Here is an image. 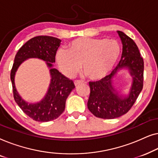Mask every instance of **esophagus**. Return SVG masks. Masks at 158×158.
Masks as SVG:
<instances>
[{
  "label": "esophagus",
  "instance_id": "1",
  "mask_svg": "<svg viewBox=\"0 0 158 158\" xmlns=\"http://www.w3.org/2000/svg\"><path fill=\"white\" fill-rule=\"evenodd\" d=\"M82 83H83V82H82L81 81H79V80H76V81H74V84H75V86H77Z\"/></svg>",
  "mask_w": 158,
  "mask_h": 158
}]
</instances>
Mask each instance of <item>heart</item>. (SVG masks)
<instances>
[{
	"mask_svg": "<svg viewBox=\"0 0 158 158\" xmlns=\"http://www.w3.org/2000/svg\"><path fill=\"white\" fill-rule=\"evenodd\" d=\"M68 49H60L55 59L60 70L68 77L78 73L82 64L83 72L93 81L106 76L117 62L120 45L116 40L82 37L73 40Z\"/></svg>",
	"mask_w": 158,
	"mask_h": 158,
	"instance_id": "heart-1",
	"label": "heart"
}]
</instances>
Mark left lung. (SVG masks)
Masks as SVG:
<instances>
[{
  "label": "left lung",
  "instance_id": "left-lung-1",
  "mask_svg": "<svg viewBox=\"0 0 158 158\" xmlns=\"http://www.w3.org/2000/svg\"><path fill=\"white\" fill-rule=\"evenodd\" d=\"M123 44L122 55L117 66L111 73L100 81L89 82L90 96L88 101L89 111L96 117L111 119L128 112L143 88L144 61L135 42L124 32L117 31ZM127 68L133 81L127 97L118 96L112 85L113 77L120 69Z\"/></svg>",
  "mask_w": 158,
  "mask_h": 158
}]
</instances>
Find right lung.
Instances as JSON below:
<instances>
[{
	"mask_svg": "<svg viewBox=\"0 0 158 158\" xmlns=\"http://www.w3.org/2000/svg\"><path fill=\"white\" fill-rule=\"evenodd\" d=\"M60 43V39L53 36H35L26 42L15 56L10 72L14 100L27 116L36 122H49L59 117L65 108L67 98L75 88L72 80L52 68ZM29 58H38L46 61L51 75V82L46 96L42 101L36 104L26 102L19 96L15 87L14 77L17 69Z\"/></svg>",
	"mask_w": 158,
	"mask_h": 158,
	"instance_id": "right-lung-1",
	"label": "right lung"
}]
</instances>
